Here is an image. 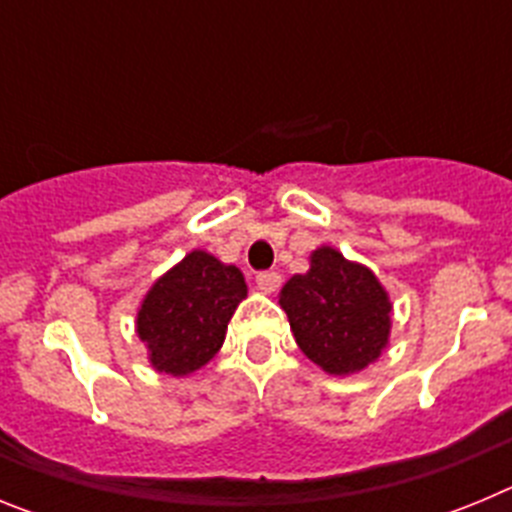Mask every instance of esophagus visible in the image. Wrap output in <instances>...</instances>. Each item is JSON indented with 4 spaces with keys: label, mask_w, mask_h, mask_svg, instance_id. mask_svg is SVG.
Returning <instances> with one entry per match:
<instances>
[{
    "label": "esophagus",
    "mask_w": 512,
    "mask_h": 512,
    "mask_svg": "<svg viewBox=\"0 0 512 512\" xmlns=\"http://www.w3.org/2000/svg\"><path fill=\"white\" fill-rule=\"evenodd\" d=\"M279 284H282V277H279L277 271H259V274H256V287H259L264 295L277 292Z\"/></svg>",
    "instance_id": "34e87169"
}]
</instances>
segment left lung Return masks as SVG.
Returning a JSON list of instances; mask_svg holds the SVG:
<instances>
[{
	"label": "left lung",
	"mask_w": 512,
	"mask_h": 512,
	"mask_svg": "<svg viewBox=\"0 0 512 512\" xmlns=\"http://www.w3.org/2000/svg\"><path fill=\"white\" fill-rule=\"evenodd\" d=\"M302 354L323 372L346 377L366 369L390 343L392 302L372 269L320 246L310 271L279 292Z\"/></svg>",
	"instance_id": "left-lung-1"
}]
</instances>
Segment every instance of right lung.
<instances>
[{
  "label": "right lung",
  "instance_id": "1",
  "mask_svg": "<svg viewBox=\"0 0 512 512\" xmlns=\"http://www.w3.org/2000/svg\"><path fill=\"white\" fill-rule=\"evenodd\" d=\"M241 269L207 251L187 253L143 297L135 320L156 372L187 377L220 351L235 307L246 300Z\"/></svg>",
  "mask_w": 512,
  "mask_h": 512
}]
</instances>
